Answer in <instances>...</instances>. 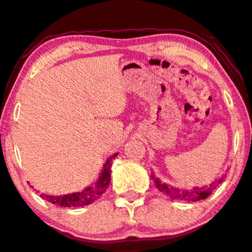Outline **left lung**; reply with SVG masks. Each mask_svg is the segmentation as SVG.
I'll use <instances>...</instances> for the list:
<instances>
[{"label":"left lung","instance_id":"obj_1","mask_svg":"<svg viewBox=\"0 0 252 252\" xmlns=\"http://www.w3.org/2000/svg\"><path fill=\"white\" fill-rule=\"evenodd\" d=\"M151 178H153L154 183H155L157 189H158L160 192L164 193V195H168L169 197H171L172 199H178V201H189V202H197V201H202V199H205L208 196H210L211 193H213L214 190L218 187V184H220L224 181V176H222V177L215 181L214 183H211L210 186L195 188V189H191V190H183V189H175V188L166 186L165 183H162L158 178H155L154 176H151Z\"/></svg>","mask_w":252,"mask_h":252}]
</instances>
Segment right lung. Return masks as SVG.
Returning <instances> with one entry per match:
<instances>
[{"label":"right lung","instance_id":"1","mask_svg":"<svg viewBox=\"0 0 252 252\" xmlns=\"http://www.w3.org/2000/svg\"><path fill=\"white\" fill-rule=\"evenodd\" d=\"M117 156V154H114L113 156L109 158L104 164V169H103L101 176H99L98 181L96 182L95 186L87 188L86 190L81 192L70 193V195H63V196H50L44 195L42 193L41 197L45 201H48L51 204L59 205V207L64 208H77V207H84V205L92 204L96 199H98L103 193L105 192L107 188L109 187L111 180V160Z\"/></svg>","mask_w":252,"mask_h":252}]
</instances>
